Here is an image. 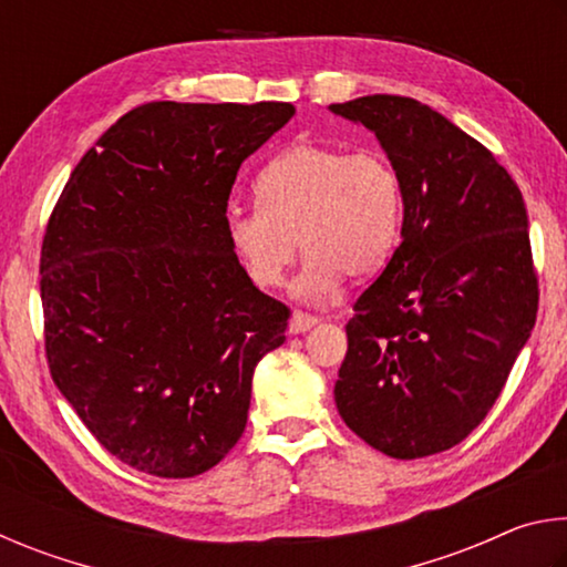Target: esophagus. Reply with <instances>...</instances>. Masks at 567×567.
Masks as SVG:
<instances>
[{
    "label": "esophagus",
    "instance_id": "1",
    "mask_svg": "<svg viewBox=\"0 0 567 567\" xmlns=\"http://www.w3.org/2000/svg\"><path fill=\"white\" fill-rule=\"evenodd\" d=\"M312 324H318V318H315V315H310V312H305V310H295L292 312V318H290V332H307L312 328Z\"/></svg>",
    "mask_w": 567,
    "mask_h": 567
}]
</instances>
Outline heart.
Segmentation results:
<instances>
[{
    "instance_id": "b5f03b06",
    "label": "heart",
    "mask_w": 567,
    "mask_h": 567,
    "mask_svg": "<svg viewBox=\"0 0 567 567\" xmlns=\"http://www.w3.org/2000/svg\"><path fill=\"white\" fill-rule=\"evenodd\" d=\"M255 195V209H229L225 235L260 290L285 280L297 243L307 255L297 290L307 297L330 292L342 275L380 272L398 243L402 179L378 150L295 145L260 172Z\"/></svg>"
}]
</instances>
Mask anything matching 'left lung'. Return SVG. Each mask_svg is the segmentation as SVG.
Listing matches in <instances>:
<instances>
[{"label":"left lung","instance_id":"8db88e82","mask_svg":"<svg viewBox=\"0 0 567 567\" xmlns=\"http://www.w3.org/2000/svg\"><path fill=\"white\" fill-rule=\"evenodd\" d=\"M332 112L375 132L402 179V239L354 300L334 402L398 460L455 447L501 398L537 315L520 187L477 140L412 97Z\"/></svg>","mask_w":567,"mask_h":567}]
</instances>
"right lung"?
<instances>
[{"label": "right lung", "instance_id": "add662e5", "mask_svg": "<svg viewBox=\"0 0 567 567\" xmlns=\"http://www.w3.org/2000/svg\"><path fill=\"white\" fill-rule=\"evenodd\" d=\"M290 102H150L74 167L42 239L44 354L100 445L155 477H195L237 445L252 372L290 307L227 245L237 169Z\"/></svg>", "mask_w": 567, "mask_h": 567}]
</instances>
